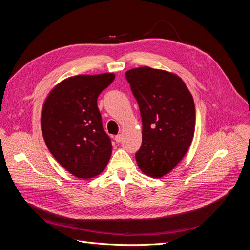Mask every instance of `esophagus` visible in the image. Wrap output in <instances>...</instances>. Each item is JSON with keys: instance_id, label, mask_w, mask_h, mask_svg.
Here are the masks:
<instances>
[{"instance_id": "34e87169", "label": "esophagus", "mask_w": 250, "mask_h": 250, "mask_svg": "<svg viewBox=\"0 0 250 250\" xmlns=\"http://www.w3.org/2000/svg\"><path fill=\"white\" fill-rule=\"evenodd\" d=\"M115 140H116V142H117V143H120L121 141H122V135H121V134H118V135H116Z\"/></svg>"}]
</instances>
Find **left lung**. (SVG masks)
I'll return each mask as SVG.
<instances>
[{
  "label": "left lung",
  "instance_id": "obj_1",
  "mask_svg": "<svg viewBox=\"0 0 250 250\" xmlns=\"http://www.w3.org/2000/svg\"><path fill=\"white\" fill-rule=\"evenodd\" d=\"M143 123L139 168L152 178L169 174L187 154L195 132V104L176 74L141 66L126 72Z\"/></svg>",
  "mask_w": 250,
  "mask_h": 250
}]
</instances>
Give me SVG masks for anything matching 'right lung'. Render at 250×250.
<instances>
[{
	"instance_id": "right-lung-1",
	"label": "right lung",
	"mask_w": 250,
	"mask_h": 250,
	"mask_svg": "<svg viewBox=\"0 0 250 250\" xmlns=\"http://www.w3.org/2000/svg\"><path fill=\"white\" fill-rule=\"evenodd\" d=\"M115 74L76 75L53 87L43 102L41 126L55 160L72 175L93 178L106 168L112 152L97 99Z\"/></svg>"
}]
</instances>
